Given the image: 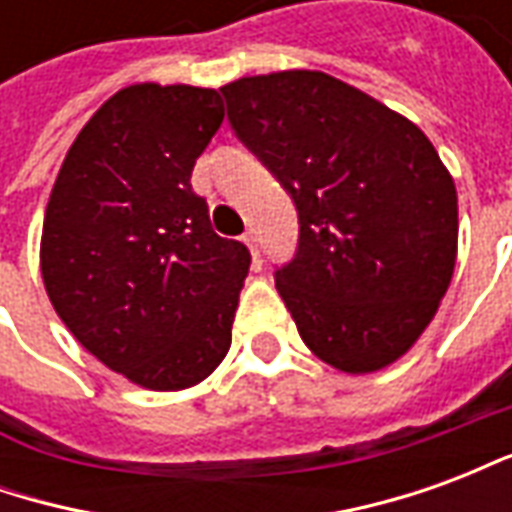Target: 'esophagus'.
<instances>
[{
  "label": "esophagus",
  "instance_id": "1",
  "mask_svg": "<svg viewBox=\"0 0 512 512\" xmlns=\"http://www.w3.org/2000/svg\"><path fill=\"white\" fill-rule=\"evenodd\" d=\"M244 244L249 246V249H252V255L257 257V238H255V233H252V230H249V233H244Z\"/></svg>",
  "mask_w": 512,
  "mask_h": 512
}]
</instances>
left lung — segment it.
<instances>
[{
    "label": "left lung",
    "mask_w": 512,
    "mask_h": 512,
    "mask_svg": "<svg viewBox=\"0 0 512 512\" xmlns=\"http://www.w3.org/2000/svg\"><path fill=\"white\" fill-rule=\"evenodd\" d=\"M222 95L299 211L296 255L274 279L301 340L351 376L392 365L433 321L458 255V194L436 147L321 71L244 76Z\"/></svg>",
    "instance_id": "obj_1"
}]
</instances>
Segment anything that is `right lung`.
<instances>
[{
	"mask_svg": "<svg viewBox=\"0 0 512 512\" xmlns=\"http://www.w3.org/2000/svg\"><path fill=\"white\" fill-rule=\"evenodd\" d=\"M222 120L211 87L131 84L79 131L46 205L54 310L95 359L156 392L200 384L233 340L252 257L213 233L191 189Z\"/></svg>",
	"mask_w": 512,
	"mask_h": 512,
	"instance_id": "add662e5",
	"label": "right lung"
}]
</instances>
